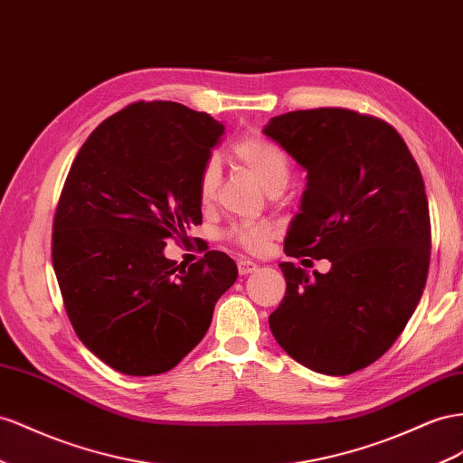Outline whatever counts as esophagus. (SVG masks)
Listing matches in <instances>:
<instances>
[{"label":"esophagus","instance_id":"esophagus-1","mask_svg":"<svg viewBox=\"0 0 463 463\" xmlns=\"http://www.w3.org/2000/svg\"><path fill=\"white\" fill-rule=\"evenodd\" d=\"M237 270H240V274H251L253 270H257V265L253 260L241 259V260H237Z\"/></svg>","mask_w":463,"mask_h":463}]
</instances>
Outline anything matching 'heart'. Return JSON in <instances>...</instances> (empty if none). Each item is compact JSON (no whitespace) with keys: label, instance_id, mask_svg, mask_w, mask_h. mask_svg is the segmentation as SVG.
<instances>
[{"label":"heart","instance_id":"heart-1","mask_svg":"<svg viewBox=\"0 0 463 463\" xmlns=\"http://www.w3.org/2000/svg\"><path fill=\"white\" fill-rule=\"evenodd\" d=\"M233 156L240 164L253 175L259 184L269 194H279L290 177V165L284 152L260 136H247L233 146ZM220 186V164L216 159H208L201 179H198V194L204 204L214 201ZM272 228L265 223H249L232 230V240L247 251L259 253L272 240Z\"/></svg>","mask_w":463,"mask_h":463}]
</instances>
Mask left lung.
<instances>
[{
  "mask_svg": "<svg viewBox=\"0 0 463 463\" xmlns=\"http://www.w3.org/2000/svg\"><path fill=\"white\" fill-rule=\"evenodd\" d=\"M262 134L307 173L286 255L331 260L314 279L280 262L286 296L270 331L314 372L366 368L402 335L427 284L430 216L417 161L390 124L348 109L286 112Z\"/></svg>",
  "mask_w": 463,
  "mask_h": 463,
  "instance_id": "left-lung-1",
  "label": "left lung"
}]
</instances>
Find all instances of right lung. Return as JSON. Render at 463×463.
I'll return each instance as SVG.
<instances>
[{
	"label": "right lung",
	"instance_id": "1",
	"mask_svg": "<svg viewBox=\"0 0 463 463\" xmlns=\"http://www.w3.org/2000/svg\"><path fill=\"white\" fill-rule=\"evenodd\" d=\"M223 124L171 101L103 120L73 159L54 216L52 265L81 343L128 376L175 368L237 279L220 251L186 269L165 240L203 222L198 179Z\"/></svg>",
	"mask_w": 463,
	"mask_h": 463
}]
</instances>
